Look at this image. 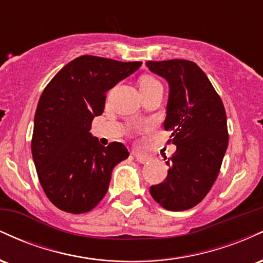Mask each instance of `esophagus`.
<instances>
[{"label": "esophagus", "mask_w": 263, "mask_h": 263, "mask_svg": "<svg viewBox=\"0 0 263 263\" xmlns=\"http://www.w3.org/2000/svg\"><path fill=\"white\" fill-rule=\"evenodd\" d=\"M132 155L135 156V158L137 159V162H140V163H146V162L149 161V157L148 156L143 155V153L138 152V151H134V152H132Z\"/></svg>", "instance_id": "34e87169"}]
</instances>
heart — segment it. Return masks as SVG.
Returning a JSON list of instances; mask_svg holds the SVG:
<instances>
[{"label":"heart","mask_w":263,"mask_h":263,"mask_svg":"<svg viewBox=\"0 0 263 263\" xmlns=\"http://www.w3.org/2000/svg\"><path fill=\"white\" fill-rule=\"evenodd\" d=\"M156 86H162V85L161 83H159L157 79H155L153 77H148V75H146V77H142L140 79V90H148Z\"/></svg>","instance_id":"heart-1"}]
</instances>
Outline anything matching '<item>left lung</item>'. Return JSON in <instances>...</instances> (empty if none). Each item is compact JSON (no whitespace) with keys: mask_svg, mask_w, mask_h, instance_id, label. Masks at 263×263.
Returning a JSON list of instances; mask_svg holds the SVG:
<instances>
[{"mask_svg":"<svg viewBox=\"0 0 263 263\" xmlns=\"http://www.w3.org/2000/svg\"><path fill=\"white\" fill-rule=\"evenodd\" d=\"M153 73L170 84L164 128L172 132L177 151L164 161L167 178L149 193L161 206L188 210L210 192L229 144L222 100L194 62L184 59L146 63Z\"/></svg>","mask_w":263,"mask_h":263,"instance_id":"8db88e82","label":"left lung"}]
</instances>
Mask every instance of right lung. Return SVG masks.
I'll use <instances>...</instances> for the list:
<instances>
[{
	"instance_id": "1",
	"label": "right lung",
	"mask_w": 263,
	"mask_h": 263,
	"mask_svg": "<svg viewBox=\"0 0 263 263\" xmlns=\"http://www.w3.org/2000/svg\"><path fill=\"white\" fill-rule=\"evenodd\" d=\"M81 55L68 63L42 92L34 116L32 156L48 199L66 213L92 210L106 194L114 167L129 156L120 142L101 146L90 134L104 112L106 92L140 68Z\"/></svg>"
}]
</instances>
